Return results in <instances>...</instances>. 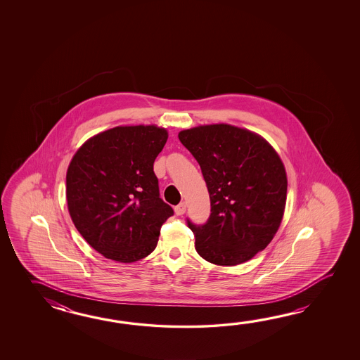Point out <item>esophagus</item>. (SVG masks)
I'll list each match as a JSON object with an SVG mask.
<instances>
[{"mask_svg":"<svg viewBox=\"0 0 360 360\" xmlns=\"http://www.w3.org/2000/svg\"><path fill=\"white\" fill-rule=\"evenodd\" d=\"M185 211H186V203L185 202H181V203H179L175 207V212H176L177 216H181V214H185Z\"/></svg>","mask_w":360,"mask_h":360,"instance_id":"34e87169","label":"esophagus"}]
</instances>
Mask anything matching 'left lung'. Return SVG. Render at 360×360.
Instances as JSON below:
<instances>
[{"label": "left lung", "instance_id": "1", "mask_svg": "<svg viewBox=\"0 0 360 360\" xmlns=\"http://www.w3.org/2000/svg\"><path fill=\"white\" fill-rule=\"evenodd\" d=\"M179 139L198 162L211 200L206 224L188 219L197 252L222 266L251 260L283 219V162L260 135L225 123L180 131Z\"/></svg>", "mask_w": 360, "mask_h": 360}]
</instances>
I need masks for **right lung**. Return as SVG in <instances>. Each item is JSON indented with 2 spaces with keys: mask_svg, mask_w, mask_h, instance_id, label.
<instances>
[{
  "mask_svg": "<svg viewBox=\"0 0 360 360\" xmlns=\"http://www.w3.org/2000/svg\"><path fill=\"white\" fill-rule=\"evenodd\" d=\"M169 134L157 126H118L89 139L67 171L69 214L104 257L141 260L153 252L174 210L160 198L153 163Z\"/></svg>",
  "mask_w": 360,
  "mask_h": 360,
  "instance_id": "obj_1",
  "label": "right lung"
}]
</instances>
